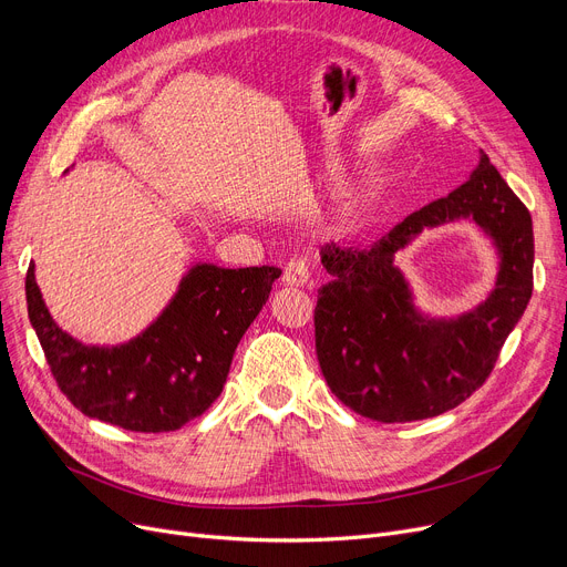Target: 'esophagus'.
<instances>
[{"mask_svg": "<svg viewBox=\"0 0 567 567\" xmlns=\"http://www.w3.org/2000/svg\"><path fill=\"white\" fill-rule=\"evenodd\" d=\"M310 276H312V266H310V261L303 259V257H293V259H289V261L285 264L282 278H285L287 285L301 287V285H306V282L310 280Z\"/></svg>", "mask_w": 567, "mask_h": 567, "instance_id": "obj_1", "label": "esophagus"}]
</instances>
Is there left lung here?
<instances>
[{
	"label": "left lung",
	"mask_w": 567,
	"mask_h": 567,
	"mask_svg": "<svg viewBox=\"0 0 567 567\" xmlns=\"http://www.w3.org/2000/svg\"><path fill=\"white\" fill-rule=\"evenodd\" d=\"M471 217L499 250L491 299L455 320H430L394 252L425 226ZM333 276L319 289L315 344L326 383L351 411L379 423L432 419L462 404L492 374L498 351L533 291V223L528 208L481 152L471 178L451 195L406 216L368 248L321 246Z\"/></svg>",
	"instance_id": "left-lung-1"
}]
</instances>
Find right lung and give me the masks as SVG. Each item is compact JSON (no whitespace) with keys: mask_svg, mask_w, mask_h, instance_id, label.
Segmentation results:
<instances>
[{"mask_svg":"<svg viewBox=\"0 0 567 567\" xmlns=\"http://www.w3.org/2000/svg\"><path fill=\"white\" fill-rule=\"evenodd\" d=\"M276 266L195 264L137 338L99 347L59 329L29 266L27 312L62 393L89 419L131 432H172L223 393L236 344L280 278Z\"/></svg>","mask_w":567,"mask_h":567,"instance_id":"1","label":"right lung"}]
</instances>
